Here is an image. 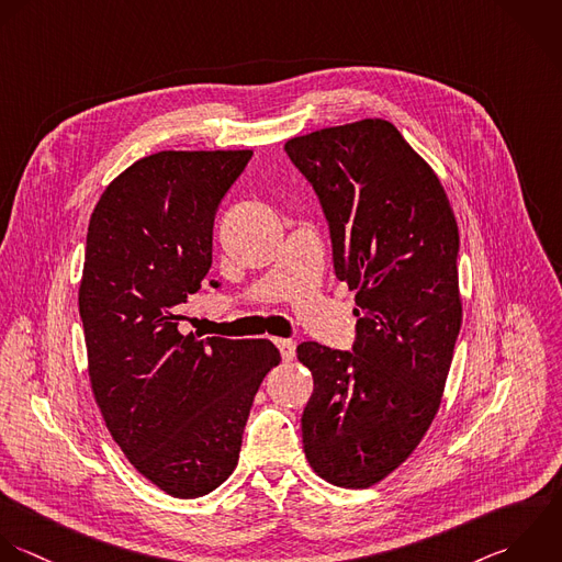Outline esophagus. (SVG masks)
<instances>
[{"instance_id": "34e87169", "label": "esophagus", "mask_w": 562, "mask_h": 562, "mask_svg": "<svg viewBox=\"0 0 562 562\" xmlns=\"http://www.w3.org/2000/svg\"><path fill=\"white\" fill-rule=\"evenodd\" d=\"M273 344L278 346L284 361H291L295 357V341L293 339H273Z\"/></svg>"}]
</instances>
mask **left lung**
I'll return each instance as SVG.
<instances>
[{"instance_id":"obj_1","label":"left lung","mask_w":562,"mask_h":562,"mask_svg":"<svg viewBox=\"0 0 562 562\" xmlns=\"http://www.w3.org/2000/svg\"><path fill=\"white\" fill-rule=\"evenodd\" d=\"M328 221L337 280L357 291L352 352L297 346L315 390L302 414L313 471L368 488L438 414L462 326L460 232L431 166L379 117L284 144Z\"/></svg>"}]
</instances>
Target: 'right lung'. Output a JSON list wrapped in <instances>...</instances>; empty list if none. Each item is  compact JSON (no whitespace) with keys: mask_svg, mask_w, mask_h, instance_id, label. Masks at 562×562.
<instances>
[{"mask_svg":"<svg viewBox=\"0 0 562 562\" xmlns=\"http://www.w3.org/2000/svg\"><path fill=\"white\" fill-rule=\"evenodd\" d=\"M251 150H161L102 192L78 291L89 379L111 438L157 488L196 499L236 469L269 339H196L179 306L212 267L214 214ZM210 286H218L216 280Z\"/></svg>","mask_w":562,"mask_h":562,"instance_id":"add662e5","label":"right lung"}]
</instances>
